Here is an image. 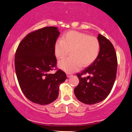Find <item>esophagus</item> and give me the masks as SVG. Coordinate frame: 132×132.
I'll return each instance as SVG.
<instances>
[{
    "label": "esophagus",
    "mask_w": 132,
    "mask_h": 132,
    "mask_svg": "<svg viewBox=\"0 0 132 132\" xmlns=\"http://www.w3.org/2000/svg\"><path fill=\"white\" fill-rule=\"evenodd\" d=\"M66 75H67V77H68V78H70V77L72 76V75L71 74V73H66Z\"/></svg>",
    "instance_id": "1"
}]
</instances>
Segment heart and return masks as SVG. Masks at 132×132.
Returning <instances> with one entry per match:
<instances>
[{
	"mask_svg": "<svg viewBox=\"0 0 132 132\" xmlns=\"http://www.w3.org/2000/svg\"><path fill=\"white\" fill-rule=\"evenodd\" d=\"M100 50V43L95 37L78 31L66 32L62 39H58L55 43V54L61 59L71 53L69 57L59 63V67L71 73L77 71L81 66H89L97 58Z\"/></svg>",
	"mask_w": 132,
	"mask_h": 132,
	"instance_id": "b5f03b06",
	"label": "heart"
}]
</instances>
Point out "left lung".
Returning <instances> with one entry per match:
<instances>
[{
  "mask_svg": "<svg viewBox=\"0 0 132 132\" xmlns=\"http://www.w3.org/2000/svg\"><path fill=\"white\" fill-rule=\"evenodd\" d=\"M100 50L97 58L92 64L77 76L79 84L74 89L79 101L86 104H94L106 98L111 92L117 71V57L113 45L109 40L98 34ZM88 74L87 77L82 75Z\"/></svg>",
  "mask_w": 132,
  "mask_h": 132,
  "instance_id": "obj_1",
  "label": "left lung"
}]
</instances>
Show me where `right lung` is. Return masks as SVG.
<instances>
[{
  "mask_svg": "<svg viewBox=\"0 0 132 132\" xmlns=\"http://www.w3.org/2000/svg\"><path fill=\"white\" fill-rule=\"evenodd\" d=\"M60 35L57 27H45L29 33L19 45L15 55V69L24 96L32 103L50 104L59 96V86L66 75L55 68L54 46Z\"/></svg>",
  "mask_w": 132,
  "mask_h": 132,
  "instance_id": "right-lung-1",
  "label": "right lung"
}]
</instances>
